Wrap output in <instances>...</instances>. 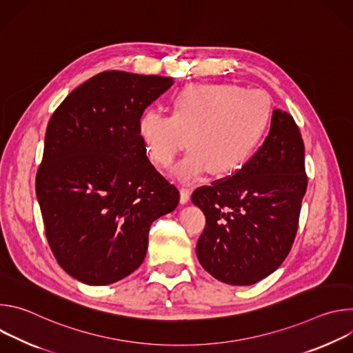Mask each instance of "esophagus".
I'll list each match as a JSON object with an SVG mask.
<instances>
[{"mask_svg": "<svg viewBox=\"0 0 353 353\" xmlns=\"http://www.w3.org/2000/svg\"><path fill=\"white\" fill-rule=\"evenodd\" d=\"M190 196H191V190L187 188V187H181V188H180V203H181V204L188 203Z\"/></svg>", "mask_w": 353, "mask_h": 353, "instance_id": "esophagus-1", "label": "esophagus"}]
</instances>
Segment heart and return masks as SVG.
I'll return each mask as SVG.
<instances>
[{"label":"heart","mask_w":353,"mask_h":353,"mask_svg":"<svg viewBox=\"0 0 353 353\" xmlns=\"http://www.w3.org/2000/svg\"><path fill=\"white\" fill-rule=\"evenodd\" d=\"M172 106V116L146 110L137 130L149 161L162 168L173 165L190 138L191 150L173 170L185 183L211 170L216 177L239 173L257 152L272 119L267 93L230 83L187 85Z\"/></svg>","instance_id":"b5f03b06"}]
</instances>
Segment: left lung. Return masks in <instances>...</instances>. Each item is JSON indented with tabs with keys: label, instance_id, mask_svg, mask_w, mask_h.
Listing matches in <instances>:
<instances>
[{
	"label": "left lung",
	"instance_id": "8db88e82",
	"mask_svg": "<svg viewBox=\"0 0 353 353\" xmlns=\"http://www.w3.org/2000/svg\"><path fill=\"white\" fill-rule=\"evenodd\" d=\"M306 188L300 130L289 113L275 109L270 132L250 162L192 192L207 219L195 248L199 264L236 286L272 274L294 241Z\"/></svg>",
	"mask_w": 353,
	"mask_h": 353
}]
</instances>
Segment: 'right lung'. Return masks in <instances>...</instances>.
I'll list each match as a JSON object with an SVG mask.
<instances>
[{"mask_svg":"<svg viewBox=\"0 0 353 353\" xmlns=\"http://www.w3.org/2000/svg\"><path fill=\"white\" fill-rule=\"evenodd\" d=\"M172 85L169 77L100 72L48 121L36 195L57 263L83 283L109 285L134 272L150 225L179 204V190L149 162L137 130Z\"/></svg>","mask_w":353,"mask_h":353,"instance_id":"1","label":"right lung"}]
</instances>
